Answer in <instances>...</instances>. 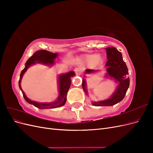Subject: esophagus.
<instances>
[{
  "mask_svg": "<svg viewBox=\"0 0 153 153\" xmlns=\"http://www.w3.org/2000/svg\"><path fill=\"white\" fill-rule=\"evenodd\" d=\"M75 72L76 75H80V71L78 68H75Z\"/></svg>",
  "mask_w": 153,
  "mask_h": 153,
  "instance_id": "1",
  "label": "esophagus"
}]
</instances>
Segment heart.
Returning <instances> with one entry per match:
<instances>
[{
  "instance_id": "b5f03b06",
  "label": "heart",
  "mask_w": 153,
  "mask_h": 153,
  "mask_svg": "<svg viewBox=\"0 0 153 153\" xmlns=\"http://www.w3.org/2000/svg\"><path fill=\"white\" fill-rule=\"evenodd\" d=\"M102 54L96 53L94 55L86 54L82 57V60L85 62H91L93 65H98L103 61Z\"/></svg>"
}]
</instances>
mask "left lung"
Segmentation results:
<instances>
[{"mask_svg": "<svg viewBox=\"0 0 153 153\" xmlns=\"http://www.w3.org/2000/svg\"><path fill=\"white\" fill-rule=\"evenodd\" d=\"M106 51V58L108 61L106 62V78L110 77L117 83V85L112 96L108 99L99 101H92V104L96 106H112L121 101L126 95L129 85V78L128 69L126 63L123 61L122 53L114 47L105 48ZM93 69H85V74H91L96 72ZM84 77L86 76L84 75ZM82 86L85 93L88 94L87 90L86 80L83 79Z\"/></svg>", "mask_w": 153, "mask_h": 153, "instance_id": "8db88e82", "label": "left lung"}]
</instances>
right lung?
Instances as JSON below:
<instances>
[{"label": "right lung", "mask_w": 153, "mask_h": 153, "mask_svg": "<svg viewBox=\"0 0 153 153\" xmlns=\"http://www.w3.org/2000/svg\"><path fill=\"white\" fill-rule=\"evenodd\" d=\"M58 57L57 53H52L47 50H38L32 55L25 63V67L23 69L20 73V80L18 82V85L20 90L22 92L24 99L27 103L33 105L36 107L40 109L47 108H55L61 107L65 105L66 101V96L68 91L71 85V78L75 75V73L73 71H69L68 73L61 74L58 77V86H59V96L57 100L50 103H40L32 101L27 98L25 92L22 90L21 87V80L24 76V73L27 71V69L33 64L37 63L42 64L48 66H52L55 63V59Z\"/></svg>", "instance_id": "obj_1"}]
</instances>
